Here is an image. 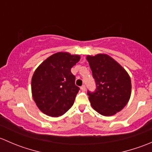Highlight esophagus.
Instances as JSON below:
<instances>
[{
    "label": "esophagus",
    "instance_id": "esophagus-1",
    "mask_svg": "<svg viewBox=\"0 0 152 152\" xmlns=\"http://www.w3.org/2000/svg\"><path fill=\"white\" fill-rule=\"evenodd\" d=\"M81 90H82L83 92H85V90H86V87H85V85H82V87H81Z\"/></svg>",
    "mask_w": 152,
    "mask_h": 152
}]
</instances>
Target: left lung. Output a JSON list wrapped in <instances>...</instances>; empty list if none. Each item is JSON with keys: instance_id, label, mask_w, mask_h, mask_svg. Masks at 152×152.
Masks as SVG:
<instances>
[{"instance_id": "1", "label": "left lung", "mask_w": 152, "mask_h": 152, "mask_svg": "<svg viewBox=\"0 0 152 152\" xmlns=\"http://www.w3.org/2000/svg\"><path fill=\"white\" fill-rule=\"evenodd\" d=\"M87 60L96 80V92L88 91L92 107L99 114L112 116L120 112L131 96V79L117 61L106 53L87 55Z\"/></svg>"}]
</instances>
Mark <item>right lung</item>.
<instances>
[{
	"instance_id": "1",
	"label": "right lung",
	"mask_w": 152,
	"mask_h": 152,
	"mask_svg": "<svg viewBox=\"0 0 152 152\" xmlns=\"http://www.w3.org/2000/svg\"><path fill=\"white\" fill-rule=\"evenodd\" d=\"M81 56L68 52H57L39 65L31 78L32 98L42 113L59 117L72 107L79 92L71 67Z\"/></svg>"
}]
</instances>
